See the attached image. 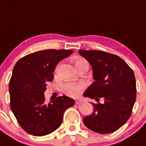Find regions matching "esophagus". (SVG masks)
<instances>
[{
    "instance_id": "esophagus-1",
    "label": "esophagus",
    "mask_w": 146,
    "mask_h": 146,
    "mask_svg": "<svg viewBox=\"0 0 146 146\" xmlns=\"http://www.w3.org/2000/svg\"><path fill=\"white\" fill-rule=\"evenodd\" d=\"M82 101H80V100H76L75 101V104L76 105H80V104L82 103Z\"/></svg>"
}]
</instances>
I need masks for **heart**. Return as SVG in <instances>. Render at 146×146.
Segmentation results:
<instances>
[{"mask_svg":"<svg viewBox=\"0 0 146 146\" xmlns=\"http://www.w3.org/2000/svg\"><path fill=\"white\" fill-rule=\"evenodd\" d=\"M84 64H88L87 61L82 58H79L74 61V65L76 68ZM85 87V84L84 83H78V84H72V83H67L65 84L62 87V90L66 94L71 97H78L82 92L83 89Z\"/></svg>","mask_w":146,"mask_h":146,"instance_id":"heart-1","label":"heart"}]
</instances>
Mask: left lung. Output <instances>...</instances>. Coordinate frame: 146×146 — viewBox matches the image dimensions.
Listing matches in <instances>:
<instances>
[{
    "instance_id": "1",
    "label": "left lung",
    "mask_w": 146,
    "mask_h": 146,
    "mask_svg": "<svg viewBox=\"0 0 146 146\" xmlns=\"http://www.w3.org/2000/svg\"><path fill=\"white\" fill-rule=\"evenodd\" d=\"M90 63L93 82L83 94L84 98L104 102L91 103L93 112L83 119L86 127L96 133H113L127 122L136 99V82L133 69L119 56L97 50H80Z\"/></svg>"
}]
</instances>
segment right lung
Wrapping results in <instances>:
<instances>
[{"label":"right lung","instance_id":"right-lung-1","mask_svg":"<svg viewBox=\"0 0 146 146\" xmlns=\"http://www.w3.org/2000/svg\"><path fill=\"white\" fill-rule=\"evenodd\" d=\"M72 53V50H43L26 55L15 64L9 82L11 108L29 134L44 136L56 130L64 112L74 104V100L65 95L47 104L44 97L57 64Z\"/></svg>","mask_w":146,"mask_h":146}]
</instances>
